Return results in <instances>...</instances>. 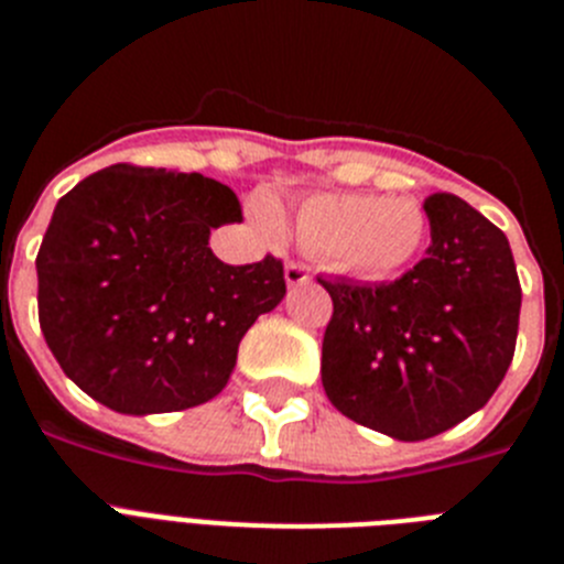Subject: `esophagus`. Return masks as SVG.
<instances>
[{
    "label": "esophagus",
    "instance_id": "esophagus-1",
    "mask_svg": "<svg viewBox=\"0 0 564 564\" xmlns=\"http://www.w3.org/2000/svg\"><path fill=\"white\" fill-rule=\"evenodd\" d=\"M307 279H311V268L302 265V262H285V282L288 285H305Z\"/></svg>",
    "mask_w": 564,
    "mask_h": 564
}]
</instances>
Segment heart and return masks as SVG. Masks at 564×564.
<instances>
[{
	"instance_id": "heart-1",
	"label": "heart",
	"mask_w": 564,
	"mask_h": 564,
	"mask_svg": "<svg viewBox=\"0 0 564 564\" xmlns=\"http://www.w3.org/2000/svg\"><path fill=\"white\" fill-rule=\"evenodd\" d=\"M253 220L268 237H282V217L268 200H253ZM299 239L344 271L367 279L395 276L421 253L426 214L410 197L356 192L311 194L296 208Z\"/></svg>"
}]
</instances>
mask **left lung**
Segmentation results:
<instances>
[{
  "label": "left lung",
  "mask_w": 564,
  "mask_h": 564,
  "mask_svg": "<svg viewBox=\"0 0 564 564\" xmlns=\"http://www.w3.org/2000/svg\"><path fill=\"white\" fill-rule=\"evenodd\" d=\"M432 246L395 282L318 279L333 299L322 383L341 415L426 441L475 415L514 358L522 288L506 234L455 194L423 203Z\"/></svg>",
  "instance_id": "1"
}]
</instances>
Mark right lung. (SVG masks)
Listing matches in <instances>:
<instances>
[{
  "instance_id": "obj_1",
  "label": "right lung",
  "mask_w": 564,
  "mask_h": 564,
  "mask_svg": "<svg viewBox=\"0 0 564 564\" xmlns=\"http://www.w3.org/2000/svg\"><path fill=\"white\" fill-rule=\"evenodd\" d=\"M226 223H242L237 194L197 172L115 163L64 194L36 257L39 325L64 376L123 415L223 392L248 327L285 296L271 253L214 257Z\"/></svg>"
}]
</instances>
